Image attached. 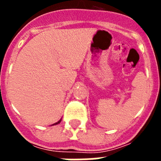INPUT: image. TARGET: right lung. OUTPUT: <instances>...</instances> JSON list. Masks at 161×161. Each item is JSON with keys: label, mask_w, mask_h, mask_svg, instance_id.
I'll use <instances>...</instances> for the list:
<instances>
[{"label": "right lung", "mask_w": 161, "mask_h": 161, "mask_svg": "<svg viewBox=\"0 0 161 161\" xmlns=\"http://www.w3.org/2000/svg\"><path fill=\"white\" fill-rule=\"evenodd\" d=\"M61 120H62V119H59V121H58L57 123H54V124L51 125V126H54V125H57V124H59V123H60V122H61Z\"/></svg>", "instance_id": "right-lung-1"}]
</instances>
